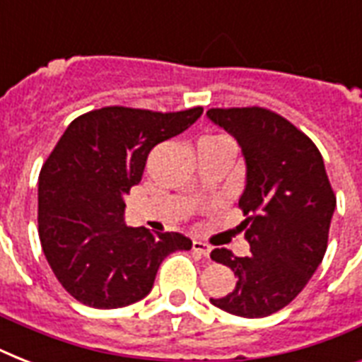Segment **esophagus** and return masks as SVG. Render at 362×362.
Returning <instances> with one entry per match:
<instances>
[{
  "label": "esophagus",
  "mask_w": 362,
  "mask_h": 362,
  "mask_svg": "<svg viewBox=\"0 0 362 362\" xmlns=\"http://www.w3.org/2000/svg\"><path fill=\"white\" fill-rule=\"evenodd\" d=\"M193 252L201 253L203 257H210V246L209 244H204V242L201 240H193Z\"/></svg>",
  "instance_id": "esophagus-1"
}]
</instances>
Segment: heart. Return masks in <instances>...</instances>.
I'll return each instance as SVG.
<instances>
[{
  "instance_id": "1",
  "label": "heart",
  "mask_w": 362,
  "mask_h": 362,
  "mask_svg": "<svg viewBox=\"0 0 362 362\" xmlns=\"http://www.w3.org/2000/svg\"><path fill=\"white\" fill-rule=\"evenodd\" d=\"M201 142H231V141H229L227 136L218 135V136H204V139Z\"/></svg>"
}]
</instances>
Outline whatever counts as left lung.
<instances>
[{"mask_svg":"<svg viewBox=\"0 0 362 362\" xmlns=\"http://www.w3.org/2000/svg\"><path fill=\"white\" fill-rule=\"evenodd\" d=\"M246 159L238 206L250 255L221 247L210 253L237 276L226 297L210 303L240 317H264L291 303L323 261L337 197L320 150L284 116L263 107L210 109Z\"/></svg>","mask_w":362,"mask_h":362,"instance_id":"1","label":"left lung"}]
</instances>
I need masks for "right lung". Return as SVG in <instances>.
Wrapping results in <instances>:
<instances>
[{"label": "right lung", "mask_w": 362, "mask_h": 362, "mask_svg": "<svg viewBox=\"0 0 362 362\" xmlns=\"http://www.w3.org/2000/svg\"><path fill=\"white\" fill-rule=\"evenodd\" d=\"M201 115L203 107H103L65 129L39 175V238L54 276L78 303L103 310L136 303L152 291L161 261L192 247L180 233L125 226L124 195L141 182L150 150Z\"/></svg>", "instance_id": "obj_1"}]
</instances>
